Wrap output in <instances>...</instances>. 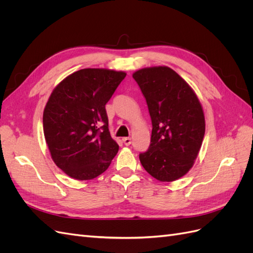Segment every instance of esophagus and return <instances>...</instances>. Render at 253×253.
Here are the masks:
<instances>
[{"mask_svg": "<svg viewBox=\"0 0 253 253\" xmlns=\"http://www.w3.org/2000/svg\"><path fill=\"white\" fill-rule=\"evenodd\" d=\"M122 141H124L126 145H129L132 143V139L129 138V137H125V138H122Z\"/></svg>", "mask_w": 253, "mask_h": 253, "instance_id": "34e87169", "label": "esophagus"}]
</instances>
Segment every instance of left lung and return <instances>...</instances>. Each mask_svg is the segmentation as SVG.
<instances>
[{"label":"left lung","instance_id":"obj_1","mask_svg":"<svg viewBox=\"0 0 253 253\" xmlns=\"http://www.w3.org/2000/svg\"><path fill=\"white\" fill-rule=\"evenodd\" d=\"M152 120L149 150L140 153L144 170L159 181H174L194 165L205 136V115L194 90L168 66L133 74Z\"/></svg>","mask_w":253,"mask_h":253}]
</instances>
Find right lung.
<instances>
[{
    "instance_id": "right-lung-1",
    "label": "right lung",
    "mask_w": 253,
    "mask_h": 253,
    "mask_svg": "<svg viewBox=\"0 0 253 253\" xmlns=\"http://www.w3.org/2000/svg\"><path fill=\"white\" fill-rule=\"evenodd\" d=\"M126 76L83 68L53 88L43 112V132L53 163L70 177L96 178L116 156L119 145L111 137L105 104Z\"/></svg>"
}]
</instances>
